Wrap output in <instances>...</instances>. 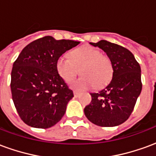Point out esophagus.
I'll list each match as a JSON object with an SVG mask.
<instances>
[{
    "instance_id": "obj_1",
    "label": "esophagus",
    "mask_w": 156,
    "mask_h": 156,
    "mask_svg": "<svg viewBox=\"0 0 156 156\" xmlns=\"http://www.w3.org/2000/svg\"><path fill=\"white\" fill-rule=\"evenodd\" d=\"M73 95H74L75 98H78V96H79V93H78V92L74 91V92H73Z\"/></svg>"
}]
</instances>
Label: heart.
<instances>
[{"instance_id":"1","label":"heart","mask_w":156,"mask_h":156,"mask_svg":"<svg viewBox=\"0 0 156 156\" xmlns=\"http://www.w3.org/2000/svg\"><path fill=\"white\" fill-rule=\"evenodd\" d=\"M56 68L60 78L66 83L71 82L79 73L82 76L71 83L76 90H87L95 86L101 88L111 80L113 65L110 59L92 46H83L69 52V58L59 57Z\"/></svg>"}]
</instances>
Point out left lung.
<instances>
[{"label":"left lung","instance_id":"1","mask_svg":"<svg viewBox=\"0 0 156 156\" xmlns=\"http://www.w3.org/2000/svg\"><path fill=\"white\" fill-rule=\"evenodd\" d=\"M90 44L107 54L114 72L106 87L90 94L92 101L84 108L85 116L98 126H117L127 120L140 94V66L133 53L122 46L105 40Z\"/></svg>","mask_w":156,"mask_h":156}]
</instances>
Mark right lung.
<instances>
[{"label": "right lung", "mask_w": 156, "mask_h": 156, "mask_svg": "<svg viewBox=\"0 0 156 156\" xmlns=\"http://www.w3.org/2000/svg\"><path fill=\"white\" fill-rule=\"evenodd\" d=\"M79 43L47 36L26 46L13 63L12 100L27 125L48 129L64 115L73 93L58 75L56 62L65 51Z\"/></svg>", "instance_id": "1"}]
</instances>
